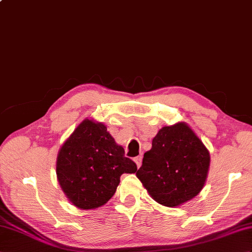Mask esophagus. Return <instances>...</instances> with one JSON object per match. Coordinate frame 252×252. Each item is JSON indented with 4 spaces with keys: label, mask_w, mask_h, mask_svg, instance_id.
Masks as SVG:
<instances>
[{
    "label": "esophagus",
    "mask_w": 252,
    "mask_h": 252,
    "mask_svg": "<svg viewBox=\"0 0 252 252\" xmlns=\"http://www.w3.org/2000/svg\"><path fill=\"white\" fill-rule=\"evenodd\" d=\"M133 160H134V162H136L137 167H138V168H140L141 163H142V156H137V157H134V158H133Z\"/></svg>",
    "instance_id": "obj_1"
}]
</instances>
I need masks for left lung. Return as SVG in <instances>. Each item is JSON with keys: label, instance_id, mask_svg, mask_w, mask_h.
<instances>
[{"label": "left lung", "instance_id": "1", "mask_svg": "<svg viewBox=\"0 0 252 252\" xmlns=\"http://www.w3.org/2000/svg\"><path fill=\"white\" fill-rule=\"evenodd\" d=\"M208 165L210 153L202 141L185 123H177L158 131L137 176L153 199L174 207L201 191Z\"/></svg>", "mask_w": 252, "mask_h": 252}]
</instances>
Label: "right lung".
Wrapping results in <instances>:
<instances>
[{"mask_svg": "<svg viewBox=\"0 0 252 252\" xmlns=\"http://www.w3.org/2000/svg\"><path fill=\"white\" fill-rule=\"evenodd\" d=\"M137 164L125 157L101 123L85 120L59 152L57 175L73 205L83 210L99 207L113 197L120 177L134 173Z\"/></svg>", "mask_w": 252, "mask_h": 252, "instance_id": "right-lung-1", "label": "right lung"}]
</instances>
